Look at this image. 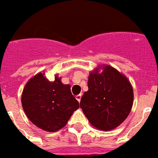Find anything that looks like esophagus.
<instances>
[{
    "mask_svg": "<svg viewBox=\"0 0 158 158\" xmlns=\"http://www.w3.org/2000/svg\"><path fill=\"white\" fill-rule=\"evenodd\" d=\"M76 98L77 99L78 102H80V101H81V94H79V95H77V96H76Z\"/></svg>",
    "mask_w": 158,
    "mask_h": 158,
    "instance_id": "esophagus-1",
    "label": "esophagus"
}]
</instances>
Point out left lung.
<instances>
[{"label":"left lung","instance_id":"obj_1","mask_svg":"<svg viewBox=\"0 0 158 158\" xmlns=\"http://www.w3.org/2000/svg\"><path fill=\"white\" fill-rule=\"evenodd\" d=\"M88 77V91L81 97L80 107L91 125L111 131L125 121L133 105V88L127 77L110 65H103Z\"/></svg>","mask_w":158,"mask_h":158}]
</instances>
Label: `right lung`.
Masks as SVG:
<instances>
[{"mask_svg": "<svg viewBox=\"0 0 158 158\" xmlns=\"http://www.w3.org/2000/svg\"><path fill=\"white\" fill-rule=\"evenodd\" d=\"M60 80L55 76V80L50 81L40 72L27 81L22 94V105L28 119L49 132L62 129L79 108L71 86Z\"/></svg>", "mask_w": 158, "mask_h": 158, "instance_id": "add662e5", "label": "right lung"}]
</instances>
